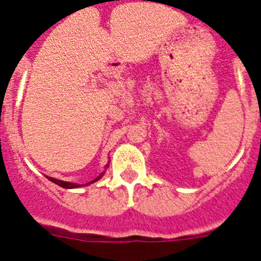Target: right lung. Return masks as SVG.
I'll return each mask as SVG.
<instances>
[{"instance_id": "right-lung-1", "label": "right lung", "mask_w": 261, "mask_h": 261, "mask_svg": "<svg viewBox=\"0 0 261 261\" xmlns=\"http://www.w3.org/2000/svg\"><path fill=\"white\" fill-rule=\"evenodd\" d=\"M101 177H102V174H101V175H98V177L96 178V179L91 180L90 183H86V185H84V186H87V185H91V183L96 182V180H98V179H100V178H101ZM48 179H49V180H51V182H53V183H56V185H58V186L63 187V189H76V187H79V186H83V185H76V183L65 182V180L56 179V178H51V177H48Z\"/></svg>"}]
</instances>
